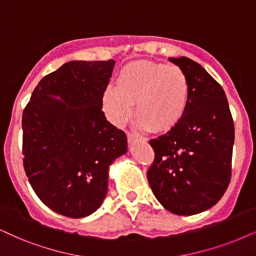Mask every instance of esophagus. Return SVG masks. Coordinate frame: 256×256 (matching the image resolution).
Returning <instances> with one entry per match:
<instances>
[{
	"label": "esophagus",
	"instance_id": "34e87169",
	"mask_svg": "<svg viewBox=\"0 0 256 256\" xmlns=\"http://www.w3.org/2000/svg\"><path fill=\"white\" fill-rule=\"evenodd\" d=\"M128 142H134V140H145V138L139 137V136L134 134H130V132H128Z\"/></svg>",
	"mask_w": 256,
	"mask_h": 256
}]
</instances>
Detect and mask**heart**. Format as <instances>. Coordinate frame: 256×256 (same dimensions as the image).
<instances>
[{
  "instance_id": "heart-1",
  "label": "heart",
  "mask_w": 256,
  "mask_h": 256,
  "mask_svg": "<svg viewBox=\"0 0 256 256\" xmlns=\"http://www.w3.org/2000/svg\"><path fill=\"white\" fill-rule=\"evenodd\" d=\"M189 82L174 64L136 61L119 70L114 87H108L102 105L114 124L131 114L134 104L136 124L142 130L164 134L182 120L189 105Z\"/></svg>"
}]
</instances>
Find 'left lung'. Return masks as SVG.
I'll list each match as a JSON object with an SVG mask.
<instances>
[{
	"label": "left lung",
	"mask_w": 256,
	"mask_h": 256,
	"mask_svg": "<svg viewBox=\"0 0 256 256\" xmlns=\"http://www.w3.org/2000/svg\"><path fill=\"white\" fill-rule=\"evenodd\" d=\"M186 73L189 105L172 130L151 139L148 180L158 202L176 215L206 212L221 200L232 174L234 122L221 85L186 56L169 58Z\"/></svg>",
	"instance_id": "obj_1"
}]
</instances>
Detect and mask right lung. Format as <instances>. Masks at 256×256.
Here are the masks:
<instances>
[{
    "mask_svg": "<svg viewBox=\"0 0 256 256\" xmlns=\"http://www.w3.org/2000/svg\"><path fill=\"white\" fill-rule=\"evenodd\" d=\"M114 64H64L42 78L22 116L29 183L48 208L67 218H85L102 206L110 166L128 151L125 132L102 111Z\"/></svg>",
    "mask_w": 256,
    "mask_h": 256,
    "instance_id": "right-lung-1",
    "label": "right lung"
}]
</instances>
